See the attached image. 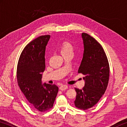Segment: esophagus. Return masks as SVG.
Wrapping results in <instances>:
<instances>
[{"label": "esophagus", "mask_w": 127, "mask_h": 127, "mask_svg": "<svg viewBox=\"0 0 127 127\" xmlns=\"http://www.w3.org/2000/svg\"><path fill=\"white\" fill-rule=\"evenodd\" d=\"M68 86L67 85H62L61 87H59V89L61 90V91H64V90H65L66 89H68Z\"/></svg>", "instance_id": "34e87169"}]
</instances>
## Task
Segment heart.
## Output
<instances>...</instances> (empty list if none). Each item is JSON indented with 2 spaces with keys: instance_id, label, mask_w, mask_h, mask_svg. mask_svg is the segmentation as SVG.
Returning <instances> with one entry per match:
<instances>
[{
  "instance_id": "heart-1",
  "label": "heart",
  "mask_w": 127,
  "mask_h": 127,
  "mask_svg": "<svg viewBox=\"0 0 127 127\" xmlns=\"http://www.w3.org/2000/svg\"><path fill=\"white\" fill-rule=\"evenodd\" d=\"M68 52H73V46L70 42L64 41L62 43L61 46V54Z\"/></svg>"
}]
</instances>
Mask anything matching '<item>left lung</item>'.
<instances>
[{
    "instance_id": "left-lung-1",
    "label": "left lung",
    "mask_w": 127,
    "mask_h": 127,
    "mask_svg": "<svg viewBox=\"0 0 127 127\" xmlns=\"http://www.w3.org/2000/svg\"><path fill=\"white\" fill-rule=\"evenodd\" d=\"M84 51L78 73L84 75L85 86L75 88L77 92L74 105L87 110L93 107L104 94L108 85L110 68L102 46L89 34L82 33Z\"/></svg>"
}]
</instances>
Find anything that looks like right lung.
<instances>
[{
    "mask_svg": "<svg viewBox=\"0 0 127 127\" xmlns=\"http://www.w3.org/2000/svg\"><path fill=\"white\" fill-rule=\"evenodd\" d=\"M50 35L41 36L28 44L20 55L17 65L18 85L33 109L45 112L53 106L58 87L42 83V73L45 69L46 46Z\"/></svg>",
    "mask_w": 127,
    "mask_h": 127,
    "instance_id": "obj_1",
    "label": "right lung"
}]
</instances>
